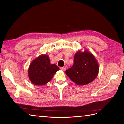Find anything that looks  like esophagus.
I'll list each match as a JSON object with an SVG mask.
<instances>
[{
  "instance_id": "esophagus-1",
  "label": "esophagus",
  "mask_w": 124,
  "mask_h": 124,
  "mask_svg": "<svg viewBox=\"0 0 124 124\" xmlns=\"http://www.w3.org/2000/svg\"><path fill=\"white\" fill-rule=\"evenodd\" d=\"M60 69H61L62 71H65L66 70V67H61V68H60Z\"/></svg>"
}]
</instances>
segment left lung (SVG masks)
Returning <instances> with one entry per match:
<instances>
[{
  "mask_svg": "<svg viewBox=\"0 0 124 124\" xmlns=\"http://www.w3.org/2000/svg\"><path fill=\"white\" fill-rule=\"evenodd\" d=\"M99 72V65L96 58L92 53L85 50L78 51L75 54L74 63L66 74L78 85H84L95 79Z\"/></svg>",
  "mask_w": 124,
  "mask_h": 124,
  "instance_id": "8db88e82",
  "label": "left lung"
}]
</instances>
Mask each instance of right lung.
Returning <instances> with one entry per match:
<instances>
[{
  "label": "right lung",
  "instance_id": "1",
  "mask_svg": "<svg viewBox=\"0 0 124 124\" xmlns=\"http://www.w3.org/2000/svg\"><path fill=\"white\" fill-rule=\"evenodd\" d=\"M59 70V67L55 64H51L47 55H42L31 62L28 74L31 83L36 85L42 86L50 82Z\"/></svg>",
  "mask_w": 124,
  "mask_h": 124
}]
</instances>
